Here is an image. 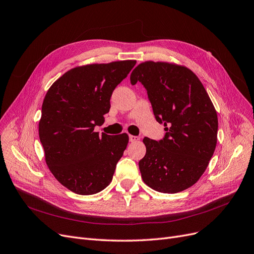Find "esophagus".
Instances as JSON below:
<instances>
[{
    "mask_svg": "<svg viewBox=\"0 0 254 254\" xmlns=\"http://www.w3.org/2000/svg\"><path fill=\"white\" fill-rule=\"evenodd\" d=\"M129 140L130 141H136V140H138V137L134 136V135H129Z\"/></svg>",
    "mask_w": 254,
    "mask_h": 254,
    "instance_id": "1",
    "label": "esophagus"
}]
</instances>
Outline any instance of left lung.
<instances>
[{
  "instance_id": "1",
  "label": "left lung",
  "mask_w": 254,
  "mask_h": 254,
  "mask_svg": "<svg viewBox=\"0 0 254 254\" xmlns=\"http://www.w3.org/2000/svg\"><path fill=\"white\" fill-rule=\"evenodd\" d=\"M130 81L145 86L155 119L167 131L159 141L143 139L141 178L166 194L194 186L214 154L218 134L217 111L203 84L185 65L151 60L139 64Z\"/></svg>"
}]
</instances>
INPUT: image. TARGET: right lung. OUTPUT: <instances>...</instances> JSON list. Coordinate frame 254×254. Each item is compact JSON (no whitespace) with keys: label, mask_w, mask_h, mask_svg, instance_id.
I'll list each match as a JSON object with an SVG mask.
<instances>
[{"label":"right lung","mask_w":254,"mask_h":254,"mask_svg":"<svg viewBox=\"0 0 254 254\" xmlns=\"http://www.w3.org/2000/svg\"><path fill=\"white\" fill-rule=\"evenodd\" d=\"M136 60L93 64L68 69L51 85L38 124L51 173L78 195H93L113 180L128 145V134L95 132L104 123L114 89Z\"/></svg>","instance_id":"1"}]
</instances>
